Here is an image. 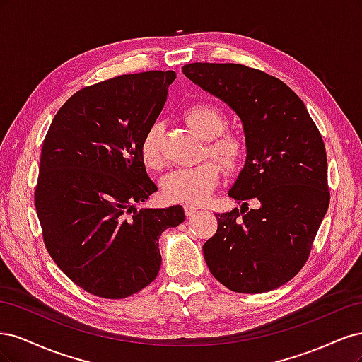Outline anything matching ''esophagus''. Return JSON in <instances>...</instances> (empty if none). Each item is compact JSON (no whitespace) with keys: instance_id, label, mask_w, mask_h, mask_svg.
Listing matches in <instances>:
<instances>
[{"instance_id":"obj_1","label":"esophagus","mask_w":362,"mask_h":362,"mask_svg":"<svg viewBox=\"0 0 362 362\" xmlns=\"http://www.w3.org/2000/svg\"><path fill=\"white\" fill-rule=\"evenodd\" d=\"M184 211H185V216H187V217H192V216H194L196 213H198V208L193 206V205L185 204V205H184Z\"/></svg>"}]
</instances>
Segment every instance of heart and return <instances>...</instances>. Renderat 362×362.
<instances>
[{"label": "heart", "mask_w": 362, "mask_h": 362, "mask_svg": "<svg viewBox=\"0 0 362 362\" xmlns=\"http://www.w3.org/2000/svg\"><path fill=\"white\" fill-rule=\"evenodd\" d=\"M182 117L193 131L208 140L205 156L221 163L225 172L234 173L243 166L247 157L246 140L237 133L225 131L226 117L217 107L205 103L193 104L185 108ZM160 139L161 125L158 122L152 124L141 137L140 157L148 169L157 170L163 166ZM218 165L214 161H204L194 168L169 173L161 184L164 199L193 205L204 204L221 181L222 172Z\"/></svg>", "instance_id": "b5f03b06"}]
</instances>
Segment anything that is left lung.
<instances>
[{
	"mask_svg": "<svg viewBox=\"0 0 362 362\" xmlns=\"http://www.w3.org/2000/svg\"><path fill=\"white\" fill-rule=\"evenodd\" d=\"M184 75L221 98L245 127L247 157L229 196L242 210L216 214L204 245L213 276L235 293H266L308 261L329 206L327 158L300 98L276 76L235 63H190ZM256 199L258 209H249Z\"/></svg>",
	"mask_w": 362,
	"mask_h": 362,
	"instance_id": "obj_1",
	"label": "left lung"
}]
</instances>
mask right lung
I'll return each instance as SVG.
<instances>
[{"label":"right lung","instance_id":"add662e5","mask_svg":"<svg viewBox=\"0 0 362 362\" xmlns=\"http://www.w3.org/2000/svg\"><path fill=\"white\" fill-rule=\"evenodd\" d=\"M175 78L149 71L87 86L60 107L43 140L35 190L43 243L64 275L98 298L149 286L161 233L184 222L181 205L134 210L158 190L140 141Z\"/></svg>","mask_w":362,"mask_h":362}]
</instances>
